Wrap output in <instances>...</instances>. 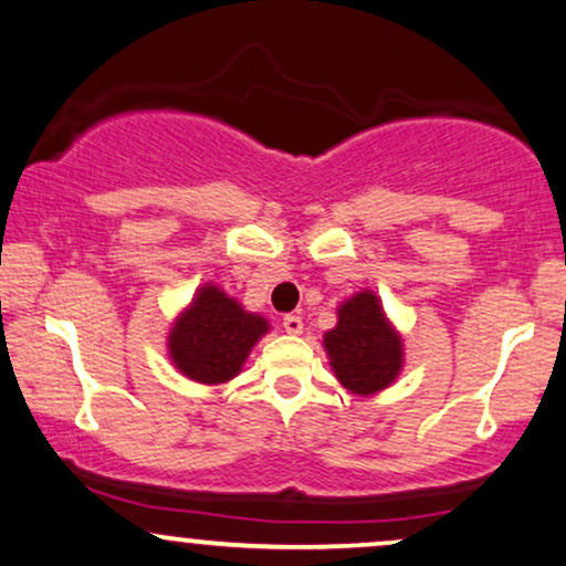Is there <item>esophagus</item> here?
<instances>
[{
	"label": "esophagus",
	"mask_w": 566,
	"mask_h": 566,
	"mask_svg": "<svg viewBox=\"0 0 566 566\" xmlns=\"http://www.w3.org/2000/svg\"><path fill=\"white\" fill-rule=\"evenodd\" d=\"M284 331L290 333V336H300V333H302V317L300 315H286L284 317Z\"/></svg>",
	"instance_id": "1"
}]
</instances>
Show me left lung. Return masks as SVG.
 <instances>
[{
  "label": "left lung",
  "mask_w": 566,
  "mask_h": 566,
  "mask_svg": "<svg viewBox=\"0 0 566 566\" xmlns=\"http://www.w3.org/2000/svg\"><path fill=\"white\" fill-rule=\"evenodd\" d=\"M325 352L348 392L369 397L387 389L402 369L400 333L387 321L377 294L356 292L338 307L336 328L325 333Z\"/></svg>",
  "instance_id": "left-lung-1"
}]
</instances>
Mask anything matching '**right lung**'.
<instances>
[{
  "instance_id": "1",
  "label": "right lung",
  "mask_w": 566,
  "mask_h": 566,
  "mask_svg": "<svg viewBox=\"0 0 566 566\" xmlns=\"http://www.w3.org/2000/svg\"><path fill=\"white\" fill-rule=\"evenodd\" d=\"M266 331V317L245 313L218 286L205 284L174 323L169 356L185 377L200 385H222L241 371Z\"/></svg>"
}]
</instances>
